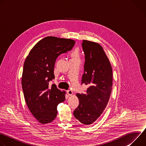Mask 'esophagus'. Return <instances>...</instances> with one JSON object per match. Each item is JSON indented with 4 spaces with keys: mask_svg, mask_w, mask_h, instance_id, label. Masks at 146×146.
Returning <instances> with one entry per match:
<instances>
[{
    "mask_svg": "<svg viewBox=\"0 0 146 146\" xmlns=\"http://www.w3.org/2000/svg\"><path fill=\"white\" fill-rule=\"evenodd\" d=\"M67 93H68V95L71 96V95H72V94H73V91H72V90H68V91H67Z\"/></svg>",
    "mask_w": 146,
    "mask_h": 146,
    "instance_id": "1",
    "label": "esophagus"
}]
</instances>
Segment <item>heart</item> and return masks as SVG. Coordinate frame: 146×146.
<instances>
[{
  "instance_id": "b5f03b06",
  "label": "heart",
  "mask_w": 146,
  "mask_h": 146,
  "mask_svg": "<svg viewBox=\"0 0 146 146\" xmlns=\"http://www.w3.org/2000/svg\"><path fill=\"white\" fill-rule=\"evenodd\" d=\"M78 55V51H77V50H76L73 52L72 56H73V58H77Z\"/></svg>"
}]
</instances>
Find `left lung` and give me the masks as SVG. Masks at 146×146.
I'll return each mask as SVG.
<instances>
[{"instance_id": "left-lung-1", "label": "left lung", "mask_w": 146, "mask_h": 146, "mask_svg": "<svg viewBox=\"0 0 146 146\" xmlns=\"http://www.w3.org/2000/svg\"><path fill=\"white\" fill-rule=\"evenodd\" d=\"M85 54L84 73L81 84L88 85L86 93L77 94L79 105L73 114L81 123L90 125L102 114L109 100L113 86L110 62L99 44L83 40Z\"/></svg>"}]
</instances>
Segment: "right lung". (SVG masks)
<instances>
[{
    "mask_svg": "<svg viewBox=\"0 0 146 146\" xmlns=\"http://www.w3.org/2000/svg\"><path fill=\"white\" fill-rule=\"evenodd\" d=\"M73 40L47 36L40 40L27 57L23 68L22 87L27 106L41 123L52 122L57 115V106L65 100V92L49 82L55 78L56 59L70 51Z\"/></svg>",
    "mask_w": 146,
    "mask_h": 146,
    "instance_id": "right-lung-1",
    "label": "right lung"
}]
</instances>
